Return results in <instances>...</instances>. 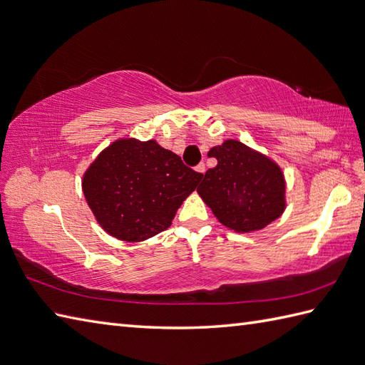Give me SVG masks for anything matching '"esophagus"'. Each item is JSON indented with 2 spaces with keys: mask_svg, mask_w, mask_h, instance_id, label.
Here are the masks:
<instances>
[{
  "mask_svg": "<svg viewBox=\"0 0 365 365\" xmlns=\"http://www.w3.org/2000/svg\"><path fill=\"white\" fill-rule=\"evenodd\" d=\"M205 169H207V168H205V163H199V165L196 166V171L200 173V174H205Z\"/></svg>",
  "mask_w": 365,
  "mask_h": 365,
  "instance_id": "1",
  "label": "esophagus"
}]
</instances>
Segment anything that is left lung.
I'll list each match as a JSON object with an SVG mask.
<instances>
[{
    "mask_svg": "<svg viewBox=\"0 0 365 365\" xmlns=\"http://www.w3.org/2000/svg\"><path fill=\"white\" fill-rule=\"evenodd\" d=\"M208 157L217 165L203 174L197 191L219 222L244 233L282 216L284 179L272 160L235 140L210 149Z\"/></svg>",
    "mask_w": 365,
    "mask_h": 365,
    "instance_id": "left-lung-1",
    "label": "left lung"
}]
</instances>
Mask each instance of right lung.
<instances>
[{
  "label": "right lung",
  "mask_w": 365,
  "mask_h": 365,
  "mask_svg": "<svg viewBox=\"0 0 365 365\" xmlns=\"http://www.w3.org/2000/svg\"><path fill=\"white\" fill-rule=\"evenodd\" d=\"M202 175L154 140H120L101 152L82 188L107 233L137 242L171 225Z\"/></svg>",
  "instance_id": "obj_1"
}]
</instances>
